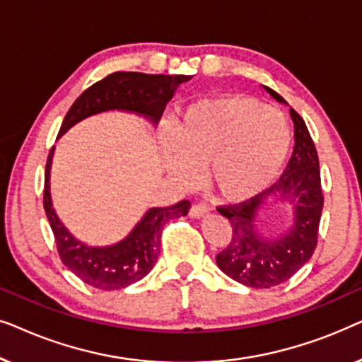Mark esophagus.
Listing matches in <instances>:
<instances>
[{"label":"esophagus","instance_id":"1","mask_svg":"<svg viewBox=\"0 0 362 362\" xmlns=\"http://www.w3.org/2000/svg\"><path fill=\"white\" fill-rule=\"evenodd\" d=\"M207 212H209V207L204 206V204H194L189 209V216L191 217H196V219H199V217H204Z\"/></svg>","mask_w":362,"mask_h":362}]
</instances>
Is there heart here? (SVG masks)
Wrapping results in <instances>:
<instances>
[{
  "mask_svg": "<svg viewBox=\"0 0 362 362\" xmlns=\"http://www.w3.org/2000/svg\"><path fill=\"white\" fill-rule=\"evenodd\" d=\"M166 171L192 185L206 168L217 199L240 204L274 185L290 153L286 118L250 97H217L191 103L171 130Z\"/></svg>",
  "mask_w": 362,
  "mask_h": 362,
  "instance_id": "obj_1",
  "label": "heart"
}]
</instances>
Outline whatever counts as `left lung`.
Returning <instances> with one entry per match:
<instances>
[{
	"label": "left lung",
	"instance_id": "left-lung-1",
	"mask_svg": "<svg viewBox=\"0 0 362 362\" xmlns=\"http://www.w3.org/2000/svg\"><path fill=\"white\" fill-rule=\"evenodd\" d=\"M264 88L279 103L284 97ZM295 146L285 173L264 194L249 202L217 209L229 219L232 239L216 257V264L232 280L250 288H270L293 276L311 259L318 240L323 211L320 161L303 118L290 108ZM280 202L291 206V226L279 235L259 229V216Z\"/></svg>",
	"mask_w": 362,
	"mask_h": 362
}]
</instances>
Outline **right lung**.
Here are the masks:
<instances>
[{
  "instance_id": "1",
  "label": "right lung",
  "mask_w": 362,
  "mask_h": 362,
  "mask_svg": "<svg viewBox=\"0 0 362 362\" xmlns=\"http://www.w3.org/2000/svg\"><path fill=\"white\" fill-rule=\"evenodd\" d=\"M191 76L115 72L93 83L74 102L64 118L59 138L77 123L105 112H125L145 118L156 127L181 83ZM54 150L49 153L44 185V209L56 237L62 264L83 284L98 290H120L141 280L156 264L161 247V232L168 221L186 216L189 201H180L171 207H151L122 240L110 245H88L77 239L57 216L51 197V168Z\"/></svg>"
}]
</instances>
